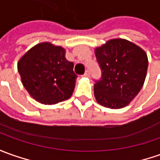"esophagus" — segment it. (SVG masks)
<instances>
[{
    "mask_svg": "<svg viewBox=\"0 0 160 160\" xmlns=\"http://www.w3.org/2000/svg\"><path fill=\"white\" fill-rule=\"evenodd\" d=\"M83 76H84V77H89V76H90V72H89L88 70H87V71L85 72V73L83 74Z\"/></svg>",
    "mask_w": 160,
    "mask_h": 160,
    "instance_id": "esophagus-1",
    "label": "esophagus"
}]
</instances>
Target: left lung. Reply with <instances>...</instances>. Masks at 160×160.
<instances>
[{
    "instance_id": "obj_1",
    "label": "left lung",
    "mask_w": 160,
    "mask_h": 160,
    "mask_svg": "<svg viewBox=\"0 0 160 160\" xmlns=\"http://www.w3.org/2000/svg\"><path fill=\"white\" fill-rule=\"evenodd\" d=\"M102 77L95 80L97 102L109 108L127 106L139 93L148 68L147 55L125 39H112L95 49Z\"/></svg>"
}]
</instances>
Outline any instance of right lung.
Listing matches in <instances>:
<instances>
[{
    "label": "right lung",
    "instance_id": "1",
    "mask_svg": "<svg viewBox=\"0 0 160 160\" xmlns=\"http://www.w3.org/2000/svg\"><path fill=\"white\" fill-rule=\"evenodd\" d=\"M23 87L38 102L52 105L71 97L77 75L65 49L50 43L35 45L17 64Z\"/></svg>",
    "mask_w": 160,
    "mask_h": 160
}]
</instances>
